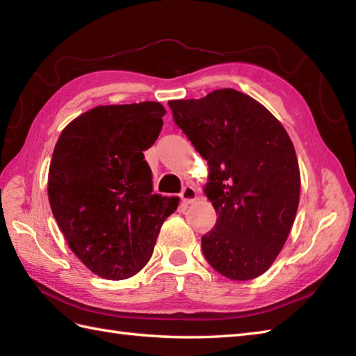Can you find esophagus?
Here are the masks:
<instances>
[{
  "label": "esophagus",
  "instance_id": "esophagus-1",
  "mask_svg": "<svg viewBox=\"0 0 356 356\" xmlns=\"http://www.w3.org/2000/svg\"><path fill=\"white\" fill-rule=\"evenodd\" d=\"M180 197H182L185 203H191L197 199V191H195L191 185H185L182 193H180Z\"/></svg>",
  "mask_w": 356,
  "mask_h": 356
}]
</instances>
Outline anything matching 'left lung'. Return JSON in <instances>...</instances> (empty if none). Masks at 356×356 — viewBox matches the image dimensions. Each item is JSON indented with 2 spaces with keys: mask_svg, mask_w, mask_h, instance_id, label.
Wrapping results in <instances>:
<instances>
[{
  "mask_svg": "<svg viewBox=\"0 0 356 356\" xmlns=\"http://www.w3.org/2000/svg\"><path fill=\"white\" fill-rule=\"evenodd\" d=\"M168 105L209 165L205 193L218 217L202 236L203 255L236 282L261 275L282 251L298 208L291 138L261 104L232 88Z\"/></svg>",
  "mask_w": 356,
  "mask_h": 356,
  "instance_id": "left-lung-1",
  "label": "left lung"
}]
</instances>
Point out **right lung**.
Here are the masks:
<instances>
[{
  "instance_id": "obj_1",
  "label": "right lung",
  "mask_w": 356,
  "mask_h": 356,
  "mask_svg": "<svg viewBox=\"0 0 356 356\" xmlns=\"http://www.w3.org/2000/svg\"><path fill=\"white\" fill-rule=\"evenodd\" d=\"M159 102L101 105L64 128L49 200L72 251L96 275L125 280L145 266L179 197L153 194L143 161L163 125Z\"/></svg>"
}]
</instances>
